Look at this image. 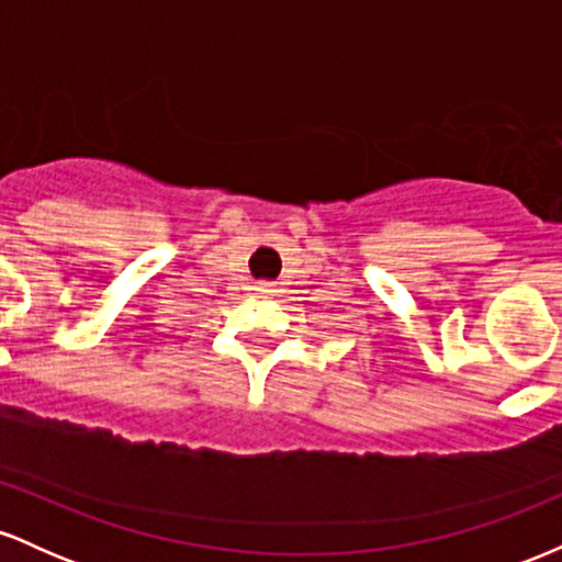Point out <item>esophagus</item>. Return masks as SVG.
Here are the masks:
<instances>
[{
  "label": "esophagus",
  "instance_id": "obj_1",
  "mask_svg": "<svg viewBox=\"0 0 562 562\" xmlns=\"http://www.w3.org/2000/svg\"><path fill=\"white\" fill-rule=\"evenodd\" d=\"M256 295H259V299H272V295L277 293V285L274 282H256Z\"/></svg>",
  "mask_w": 562,
  "mask_h": 562
}]
</instances>
